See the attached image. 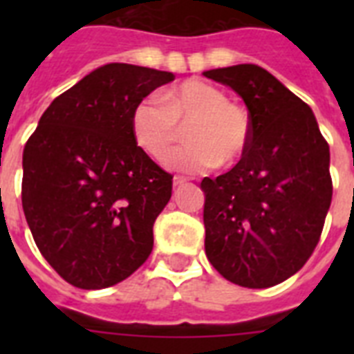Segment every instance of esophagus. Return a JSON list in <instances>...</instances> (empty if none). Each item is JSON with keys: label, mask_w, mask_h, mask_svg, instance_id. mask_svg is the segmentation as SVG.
<instances>
[{"label": "esophagus", "mask_w": 354, "mask_h": 354, "mask_svg": "<svg viewBox=\"0 0 354 354\" xmlns=\"http://www.w3.org/2000/svg\"><path fill=\"white\" fill-rule=\"evenodd\" d=\"M174 187H182L183 183H187V178H183V176H176L174 178Z\"/></svg>", "instance_id": "esophagus-1"}]
</instances>
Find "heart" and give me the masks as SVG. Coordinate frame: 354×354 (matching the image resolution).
Segmentation results:
<instances>
[{
    "label": "heart",
    "instance_id": "b5f03b06",
    "mask_svg": "<svg viewBox=\"0 0 354 354\" xmlns=\"http://www.w3.org/2000/svg\"><path fill=\"white\" fill-rule=\"evenodd\" d=\"M132 133L141 149L154 160H165L187 124L191 143L169 163L180 171H209L218 163L233 167L246 158L252 145V118L246 108L230 102L221 88L187 80L133 106Z\"/></svg>",
    "mask_w": 354,
    "mask_h": 354
}]
</instances>
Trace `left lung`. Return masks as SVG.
<instances>
[{
  "mask_svg": "<svg viewBox=\"0 0 354 354\" xmlns=\"http://www.w3.org/2000/svg\"><path fill=\"white\" fill-rule=\"evenodd\" d=\"M242 97L252 145L232 171L204 178L205 255L248 288L279 285L308 261L333 198L329 145L308 104L255 64L204 71Z\"/></svg>",
  "mask_w": 354,
  "mask_h": 354,
  "instance_id": "obj_1",
  "label": "left lung"
}]
</instances>
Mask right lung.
<instances>
[{
    "label": "right lung",
    "mask_w": 354,
    "mask_h": 354,
    "mask_svg": "<svg viewBox=\"0 0 354 354\" xmlns=\"http://www.w3.org/2000/svg\"><path fill=\"white\" fill-rule=\"evenodd\" d=\"M169 71L106 64L49 104L24 149L21 205L36 246L69 285H118L149 259L172 176L138 147L133 106Z\"/></svg>",
    "instance_id": "add662e5"
}]
</instances>
